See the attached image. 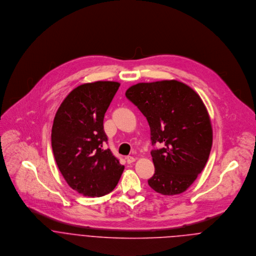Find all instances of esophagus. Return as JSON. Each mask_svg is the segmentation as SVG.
<instances>
[{"instance_id": "1", "label": "esophagus", "mask_w": 256, "mask_h": 256, "mask_svg": "<svg viewBox=\"0 0 256 256\" xmlns=\"http://www.w3.org/2000/svg\"><path fill=\"white\" fill-rule=\"evenodd\" d=\"M126 160H127L128 164H132V162H134L136 160V158H133V156H128L126 158Z\"/></svg>"}]
</instances>
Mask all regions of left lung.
<instances>
[{"label": "left lung", "mask_w": 256, "mask_h": 256, "mask_svg": "<svg viewBox=\"0 0 256 256\" xmlns=\"http://www.w3.org/2000/svg\"><path fill=\"white\" fill-rule=\"evenodd\" d=\"M126 98L146 117L150 129L154 174L148 185L162 195L184 192L201 174L213 143L210 116L201 98L182 82H139Z\"/></svg>", "instance_id": "left-lung-1"}]
</instances>
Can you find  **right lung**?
I'll return each instance as SVG.
<instances>
[{
    "label": "right lung",
    "mask_w": 256,
    "mask_h": 256,
    "mask_svg": "<svg viewBox=\"0 0 256 256\" xmlns=\"http://www.w3.org/2000/svg\"><path fill=\"white\" fill-rule=\"evenodd\" d=\"M117 82L80 84L57 110L51 133L56 164L69 186L88 197L111 192L124 166L112 154L104 130V118L119 88Z\"/></svg>",
    "instance_id": "1"
}]
</instances>
